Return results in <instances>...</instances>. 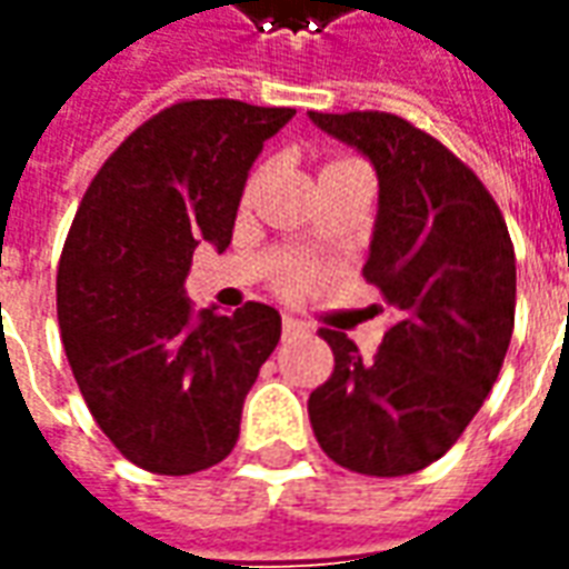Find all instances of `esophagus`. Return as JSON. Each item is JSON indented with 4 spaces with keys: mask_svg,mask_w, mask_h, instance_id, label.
<instances>
[{
    "mask_svg": "<svg viewBox=\"0 0 569 569\" xmlns=\"http://www.w3.org/2000/svg\"><path fill=\"white\" fill-rule=\"evenodd\" d=\"M281 328H284V335H297V331H303L307 325L300 322V319H293V316H284V319H281Z\"/></svg>",
    "mask_w": 569,
    "mask_h": 569,
    "instance_id": "34e87169",
    "label": "esophagus"
}]
</instances>
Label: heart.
Wrapping results in <instances>:
<instances>
[{"label":"heart","instance_id":"obj_1","mask_svg":"<svg viewBox=\"0 0 569 569\" xmlns=\"http://www.w3.org/2000/svg\"><path fill=\"white\" fill-rule=\"evenodd\" d=\"M331 163H343V160H331ZM331 163H328V167H331Z\"/></svg>","mask_w":569,"mask_h":569}]
</instances>
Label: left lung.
Returning <instances> with one entry per match:
<instances>
[{
  "mask_svg": "<svg viewBox=\"0 0 569 569\" xmlns=\"http://www.w3.org/2000/svg\"><path fill=\"white\" fill-rule=\"evenodd\" d=\"M309 120L378 172L362 272L399 312L371 362L325 328L335 375L309 397L312 433L340 468L415 473L449 452L499 378L515 331V247L483 182L409 120L378 111H309Z\"/></svg>",
  "mask_w": 569,
  "mask_h": 569,
  "instance_id": "8db88e82",
  "label": "left lung"
}]
</instances>
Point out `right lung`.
<instances>
[{"instance_id":"add662e5","label":"right lung","mask_w":569,"mask_h":569,"mask_svg":"<svg viewBox=\"0 0 569 569\" xmlns=\"http://www.w3.org/2000/svg\"><path fill=\"white\" fill-rule=\"evenodd\" d=\"M293 108L179 101L136 129L82 194L58 262L70 371L104 437L151 473L219 465L281 337L276 307L194 312V247L232 241L247 172Z\"/></svg>"}]
</instances>
